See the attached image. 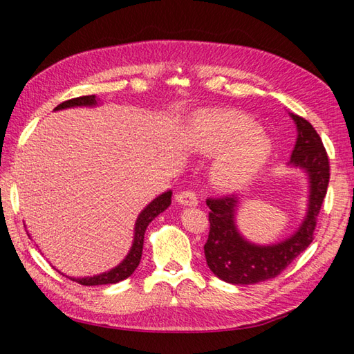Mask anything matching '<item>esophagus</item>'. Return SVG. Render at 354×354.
Here are the masks:
<instances>
[{"label": "esophagus", "instance_id": "34e87169", "mask_svg": "<svg viewBox=\"0 0 354 354\" xmlns=\"http://www.w3.org/2000/svg\"><path fill=\"white\" fill-rule=\"evenodd\" d=\"M176 202L179 205H184V207H194L198 205V196L190 190L181 192L176 194Z\"/></svg>", "mask_w": 354, "mask_h": 354}]
</instances>
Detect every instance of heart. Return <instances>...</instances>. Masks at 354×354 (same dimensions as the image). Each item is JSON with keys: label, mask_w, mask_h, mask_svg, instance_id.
Here are the masks:
<instances>
[{"label": "heart", "mask_w": 354, "mask_h": 354, "mask_svg": "<svg viewBox=\"0 0 354 354\" xmlns=\"http://www.w3.org/2000/svg\"><path fill=\"white\" fill-rule=\"evenodd\" d=\"M187 141L202 155H217L209 178L221 190L243 189L272 155L270 140L259 126L234 111L199 112L187 126Z\"/></svg>", "instance_id": "b5f03b06"}]
</instances>
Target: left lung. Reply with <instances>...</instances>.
Wrapping results in <instances>:
<instances>
[{
	"mask_svg": "<svg viewBox=\"0 0 354 354\" xmlns=\"http://www.w3.org/2000/svg\"><path fill=\"white\" fill-rule=\"evenodd\" d=\"M297 126V141L289 167L301 169L309 181V196L303 222L288 239L272 245L252 243L236 225L240 198L228 194L207 199L209 234L204 246L207 265L221 280L231 284H255L275 278L312 243L317 217L326 198L330 167L324 145L315 127L299 115L290 114Z\"/></svg>",
	"mask_w": 354,
	"mask_h": 354,
	"instance_id": "left-lung-1",
	"label": "left lung"
}]
</instances>
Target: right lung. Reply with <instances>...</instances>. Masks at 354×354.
Listing matches in <instances>:
<instances>
[{
	"instance_id": "right-lung-1",
	"label": "right lung",
	"mask_w": 354,
	"mask_h": 354,
	"mask_svg": "<svg viewBox=\"0 0 354 354\" xmlns=\"http://www.w3.org/2000/svg\"><path fill=\"white\" fill-rule=\"evenodd\" d=\"M77 106H97V97L95 95L76 97V99L66 100L61 104H57L55 111H61V109H66V108H77ZM170 204H171V190H167L162 194H160V196H156L145 209H142V212L137 217V222H135L133 240H132L131 250H129V252H127L126 257L123 259V261L118 263L115 268H112L103 274L93 275V277H84V278L70 277L71 280L79 283V284H84V286H99V284H115L118 281L124 280V278L131 277L133 270L137 269L140 265L146 228L149 227V223L152 222L158 214L165 212Z\"/></svg>"
}]
</instances>
